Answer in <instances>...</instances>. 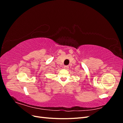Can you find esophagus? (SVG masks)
<instances>
[{
  "label": "esophagus",
  "instance_id": "1",
  "mask_svg": "<svg viewBox=\"0 0 123 123\" xmlns=\"http://www.w3.org/2000/svg\"><path fill=\"white\" fill-rule=\"evenodd\" d=\"M68 68H69V67H68V66H65L64 67V68L65 69H68Z\"/></svg>",
  "mask_w": 123,
  "mask_h": 123
}]
</instances>
